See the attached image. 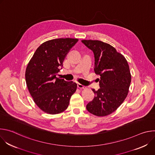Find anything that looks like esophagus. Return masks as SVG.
Returning <instances> with one entry per match:
<instances>
[{
  "mask_svg": "<svg viewBox=\"0 0 155 155\" xmlns=\"http://www.w3.org/2000/svg\"><path fill=\"white\" fill-rule=\"evenodd\" d=\"M77 87L78 88H80V89H86V87L85 86H83V84H80V83L77 84Z\"/></svg>",
  "mask_w": 155,
  "mask_h": 155,
  "instance_id": "1",
  "label": "esophagus"
}]
</instances>
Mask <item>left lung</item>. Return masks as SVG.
I'll return each mask as SVG.
<instances>
[{"label":"left lung","instance_id":"8db88e82","mask_svg":"<svg viewBox=\"0 0 155 155\" xmlns=\"http://www.w3.org/2000/svg\"><path fill=\"white\" fill-rule=\"evenodd\" d=\"M81 42L94 54V72L101 76L100 88L93 89L95 96L86 109L97 117L111 114L123 102L131 81L126 58L110 44L100 40H83Z\"/></svg>","mask_w":155,"mask_h":155}]
</instances>
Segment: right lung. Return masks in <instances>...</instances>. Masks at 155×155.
Masks as SVG:
<instances>
[{
  "label": "right lung",
  "instance_id": "right-lung-1",
  "mask_svg": "<svg viewBox=\"0 0 155 155\" xmlns=\"http://www.w3.org/2000/svg\"><path fill=\"white\" fill-rule=\"evenodd\" d=\"M77 38H56L38 47L26 68L25 78L28 90L35 104L48 114L64 112L69 105L77 84L57 78L59 68Z\"/></svg>",
  "mask_w": 155,
  "mask_h": 155
}]
</instances>
